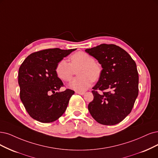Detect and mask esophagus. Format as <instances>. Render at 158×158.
<instances>
[{"mask_svg":"<svg viewBox=\"0 0 158 158\" xmlns=\"http://www.w3.org/2000/svg\"><path fill=\"white\" fill-rule=\"evenodd\" d=\"M75 93H76V94H80V95H84L85 94V92H77V91H76Z\"/></svg>","mask_w":158,"mask_h":158,"instance_id":"obj_1","label":"esophagus"}]
</instances>
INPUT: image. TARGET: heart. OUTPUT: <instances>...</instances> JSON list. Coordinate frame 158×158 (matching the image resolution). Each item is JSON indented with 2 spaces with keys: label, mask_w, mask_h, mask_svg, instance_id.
I'll use <instances>...</instances> for the list:
<instances>
[{
  "label": "heart",
  "mask_w": 158,
  "mask_h": 158,
  "mask_svg": "<svg viewBox=\"0 0 158 158\" xmlns=\"http://www.w3.org/2000/svg\"><path fill=\"white\" fill-rule=\"evenodd\" d=\"M69 59L70 63L65 59L60 60L55 67L58 77L64 81H68L72 77L73 69L80 66L77 72L79 76L70 81L69 88L77 92H83L89 88L93 81L100 79L102 68L88 53L83 51L75 52Z\"/></svg>",
  "instance_id": "b5f03b06"
}]
</instances>
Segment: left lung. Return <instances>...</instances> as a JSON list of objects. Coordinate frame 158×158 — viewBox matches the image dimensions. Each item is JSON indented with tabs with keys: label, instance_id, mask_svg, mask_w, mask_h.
Segmentation results:
<instances>
[{
	"label": "left lung",
	"instance_id": "8db88e82",
	"mask_svg": "<svg viewBox=\"0 0 158 158\" xmlns=\"http://www.w3.org/2000/svg\"><path fill=\"white\" fill-rule=\"evenodd\" d=\"M85 51L102 67L88 106L94 119L103 125L118 124L129 114L139 92L136 63L127 52L114 44H101ZM97 90L103 92L98 93Z\"/></svg>",
	"mask_w": 158,
	"mask_h": 158
}]
</instances>
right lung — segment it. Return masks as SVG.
I'll use <instances>...</instances> for the list:
<instances>
[{
  "mask_svg": "<svg viewBox=\"0 0 158 158\" xmlns=\"http://www.w3.org/2000/svg\"><path fill=\"white\" fill-rule=\"evenodd\" d=\"M76 49H48L28 55L19 69L20 98L32 118L49 123L65 112L74 91H59L62 81L55 72L56 64Z\"/></svg>",
  "mask_w": 158,
  "mask_h": 158,
  "instance_id": "1",
  "label": "right lung"
}]
</instances>
